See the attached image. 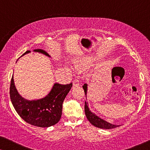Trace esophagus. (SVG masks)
Returning a JSON list of instances; mask_svg holds the SVG:
<instances>
[{"label": "esophagus", "instance_id": "obj_1", "mask_svg": "<svg viewBox=\"0 0 150 150\" xmlns=\"http://www.w3.org/2000/svg\"><path fill=\"white\" fill-rule=\"evenodd\" d=\"M79 80L78 79H75L73 81V86H79Z\"/></svg>", "mask_w": 150, "mask_h": 150}]
</instances>
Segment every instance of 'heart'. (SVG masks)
I'll return each mask as SVG.
<instances>
[{
  "mask_svg": "<svg viewBox=\"0 0 150 150\" xmlns=\"http://www.w3.org/2000/svg\"><path fill=\"white\" fill-rule=\"evenodd\" d=\"M76 67H78V68H81V67H83L85 66V63L83 62H76L75 63Z\"/></svg>",
  "mask_w": 150,
  "mask_h": 150,
  "instance_id": "b5f03b06",
  "label": "heart"
}]
</instances>
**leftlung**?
<instances>
[{
	"instance_id": "left-lung-1",
	"label": "left lung",
	"mask_w": 150,
	"mask_h": 150,
	"mask_svg": "<svg viewBox=\"0 0 150 150\" xmlns=\"http://www.w3.org/2000/svg\"><path fill=\"white\" fill-rule=\"evenodd\" d=\"M83 88L84 89V91H85V94L87 95V84H84ZM85 115L87 117V120H89V122L91 123L92 125H93L94 126L97 127V128H100L102 129H112L120 126V125H114L110 124V123L107 122L106 121L102 120V119L100 118L99 117H98L96 114H94L93 112H92L91 110H89V106H88V103L86 101L85 102Z\"/></svg>"
}]
</instances>
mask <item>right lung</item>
Wrapping results in <instances>:
<instances>
[{"label": "right lung", "instance_id": "right-lung-1", "mask_svg": "<svg viewBox=\"0 0 150 150\" xmlns=\"http://www.w3.org/2000/svg\"><path fill=\"white\" fill-rule=\"evenodd\" d=\"M34 51L50 57L42 49H36ZM30 52L27 50L24 54ZM71 87V83L67 85L55 83L46 97L37 100H27L18 93L14 85L13 76H12L10 98L16 112L26 122L35 126L47 128L59 122L62 115L63 102Z\"/></svg>", "mask_w": 150, "mask_h": 150}]
</instances>
